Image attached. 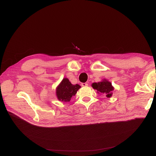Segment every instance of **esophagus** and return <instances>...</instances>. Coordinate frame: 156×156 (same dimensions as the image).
<instances>
[{"label":"esophagus","instance_id":"obj_1","mask_svg":"<svg viewBox=\"0 0 156 156\" xmlns=\"http://www.w3.org/2000/svg\"><path fill=\"white\" fill-rule=\"evenodd\" d=\"M81 86H82V87H87V86H88V83H81Z\"/></svg>","mask_w":156,"mask_h":156}]
</instances>
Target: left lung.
Returning a JSON list of instances; mask_svg holds the SVG:
<instances>
[{
	"label": "left lung",
	"instance_id": "left-lung-1",
	"mask_svg": "<svg viewBox=\"0 0 156 156\" xmlns=\"http://www.w3.org/2000/svg\"><path fill=\"white\" fill-rule=\"evenodd\" d=\"M92 86L94 89L97 90L98 93H102L107 97H111L112 91L114 90L111 83L105 80L101 82L94 83Z\"/></svg>",
	"mask_w": 156,
	"mask_h": 156
}]
</instances>
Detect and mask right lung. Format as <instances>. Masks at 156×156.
<instances>
[{
  "label": "right lung",
  "instance_id": "1",
  "mask_svg": "<svg viewBox=\"0 0 156 156\" xmlns=\"http://www.w3.org/2000/svg\"><path fill=\"white\" fill-rule=\"evenodd\" d=\"M80 87L78 84L72 85L68 78H64L56 90L57 99L63 102L70 101L71 97L75 95Z\"/></svg>",
  "mask_w": 156,
  "mask_h": 156
}]
</instances>
